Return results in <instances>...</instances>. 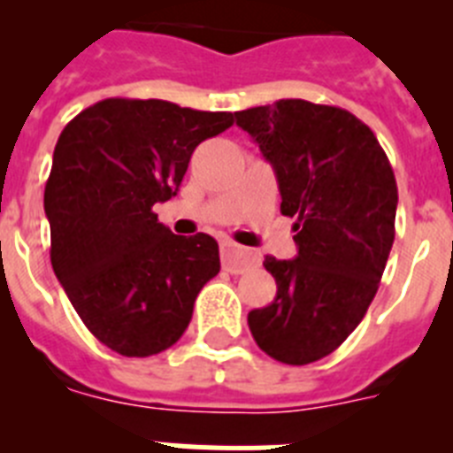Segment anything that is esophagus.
<instances>
[{
  "instance_id": "obj_1",
  "label": "esophagus",
  "mask_w": 453,
  "mask_h": 453,
  "mask_svg": "<svg viewBox=\"0 0 453 453\" xmlns=\"http://www.w3.org/2000/svg\"><path fill=\"white\" fill-rule=\"evenodd\" d=\"M256 263H258V256L254 251L229 245V242L222 245V267L226 272H231V274H242V272H247Z\"/></svg>"
}]
</instances>
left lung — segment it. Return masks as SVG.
<instances>
[{
  "label": "left lung",
  "instance_id": "8db88e82",
  "mask_svg": "<svg viewBox=\"0 0 453 453\" xmlns=\"http://www.w3.org/2000/svg\"><path fill=\"white\" fill-rule=\"evenodd\" d=\"M272 165L281 213L295 218L297 256H265L270 306L247 315L274 361L308 365L361 324L395 242L397 181L367 124L338 106L279 99L235 113Z\"/></svg>",
  "mask_w": 453,
  "mask_h": 453
}]
</instances>
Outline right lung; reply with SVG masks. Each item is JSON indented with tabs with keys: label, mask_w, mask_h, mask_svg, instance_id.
Returning a JSON list of instances; mask_svg holds the SVG:
<instances>
[{
	"label": "right lung",
	"mask_w": 453,
	"mask_h": 453,
	"mask_svg": "<svg viewBox=\"0 0 453 453\" xmlns=\"http://www.w3.org/2000/svg\"><path fill=\"white\" fill-rule=\"evenodd\" d=\"M231 124L234 113L115 97L63 129L45 186L51 267L108 349L145 358L174 345L219 272L215 238L174 235L154 203L177 195L195 147Z\"/></svg>",
	"instance_id": "add662e5"
}]
</instances>
